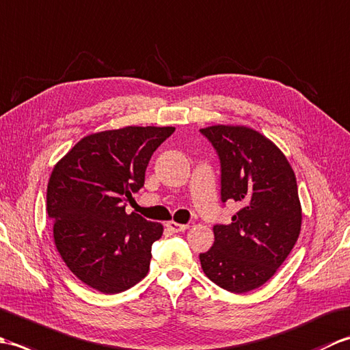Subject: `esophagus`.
I'll list each match as a JSON object with an SVG mask.
<instances>
[{
    "label": "esophagus",
    "instance_id": "esophagus-1",
    "mask_svg": "<svg viewBox=\"0 0 350 350\" xmlns=\"http://www.w3.org/2000/svg\"><path fill=\"white\" fill-rule=\"evenodd\" d=\"M165 226H167L170 232H173V233H180V232H185V230L188 228L187 224H179V222H174V221L167 222Z\"/></svg>",
    "mask_w": 350,
    "mask_h": 350
}]
</instances>
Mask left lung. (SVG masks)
Listing matches in <instances>:
<instances>
[{"mask_svg":"<svg viewBox=\"0 0 350 350\" xmlns=\"http://www.w3.org/2000/svg\"><path fill=\"white\" fill-rule=\"evenodd\" d=\"M200 133L221 167V202L241 209L232 224L213 226L212 248L200 254L206 277L233 293L254 290L277 272L301 232V203L292 167L280 148L243 126Z\"/></svg>","mask_w":350,"mask_h":350,"instance_id":"obj_1","label":"left lung"}]
</instances>
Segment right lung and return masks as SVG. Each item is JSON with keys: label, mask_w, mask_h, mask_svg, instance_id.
<instances>
[{"label": "right lung", "mask_w": 350, "mask_h": 350, "mask_svg": "<svg viewBox=\"0 0 350 350\" xmlns=\"http://www.w3.org/2000/svg\"><path fill=\"white\" fill-rule=\"evenodd\" d=\"M174 128L128 126L93 133L57 163L46 211L55 247L77 277L102 293H120L143 280L159 222L124 212L144 187L153 152Z\"/></svg>", "instance_id": "add662e5"}]
</instances>
